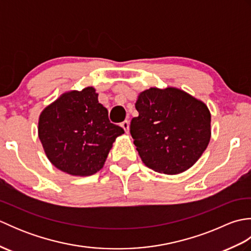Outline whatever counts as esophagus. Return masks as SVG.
Returning a JSON list of instances; mask_svg holds the SVG:
<instances>
[{"label": "esophagus", "mask_w": 251, "mask_h": 251, "mask_svg": "<svg viewBox=\"0 0 251 251\" xmlns=\"http://www.w3.org/2000/svg\"><path fill=\"white\" fill-rule=\"evenodd\" d=\"M121 126L123 127V128H124L125 132L127 134V132H128V130H129V122H128V121L122 122V123H121Z\"/></svg>", "instance_id": "obj_1"}]
</instances>
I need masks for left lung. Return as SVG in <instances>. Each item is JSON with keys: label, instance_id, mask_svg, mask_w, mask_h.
Returning a JSON list of instances; mask_svg holds the SVG:
<instances>
[{"label": "left lung", "instance_id": "1", "mask_svg": "<svg viewBox=\"0 0 251 251\" xmlns=\"http://www.w3.org/2000/svg\"><path fill=\"white\" fill-rule=\"evenodd\" d=\"M130 135L147 167L176 175L197 162L210 140V112L178 88H150L135 104Z\"/></svg>", "mask_w": 251, "mask_h": 251}]
</instances>
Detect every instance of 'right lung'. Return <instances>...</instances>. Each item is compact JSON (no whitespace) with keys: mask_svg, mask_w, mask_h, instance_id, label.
Listing matches in <instances>:
<instances>
[{"mask_svg":"<svg viewBox=\"0 0 251 251\" xmlns=\"http://www.w3.org/2000/svg\"><path fill=\"white\" fill-rule=\"evenodd\" d=\"M124 129L112 124L95 88L63 94L40 115L39 138L54 166L73 176L103 167L112 143Z\"/></svg>","mask_w":251,"mask_h":251,"instance_id":"1","label":"right lung"}]
</instances>
